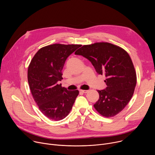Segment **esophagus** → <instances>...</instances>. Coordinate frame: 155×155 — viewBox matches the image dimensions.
<instances>
[{
  "label": "esophagus",
  "instance_id": "obj_1",
  "mask_svg": "<svg viewBox=\"0 0 155 155\" xmlns=\"http://www.w3.org/2000/svg\"><path fill=\"white\" fill-rule=\"evenodd\" d=\"M87 90H80V92L83 93H87Z\"/></svg>",
  "mask_w": 155,
  "mask_h": 155
}]
</instances>
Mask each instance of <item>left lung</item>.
Returning <instances> with one entry per match:
<instances>
[{
    "mask_svg": "<svg viewBox=\"0 0 155 155\" xmlns=\"http://www.w3.org/2000/svg\"><path fill=\"white\" fill-rule=\"evenodd\" d=\"M89 60L97 74L104 75L107 87L97 90L99 100L94 104L103 117H113L124 108L134 94L137 77L129 54L107 42L83 45L75 53Z\"/></svg>",
    "mask_w": 155,
    "mask_h": 155,
    "instance_id": "left-lung-1",
    "label": "left lung"
}]
</instances>
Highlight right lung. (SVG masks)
I'll return each mask as SVG.
<instances>
[{
    "label": "right lung",
    "instance_id": "1",
    "mask_svg": "<svg viewBox=\"0 0 155 155\" xmlns=\"http://www.w3.org/2000/svg\"><path fill=\"white\" fill-rule=\"evenodd\" d=\"M81 45L56 43L40 48L28 67V80L33 98L41 112L50 120L67 117L79 94L58 84L67 58Z\"/></svg>",
    "mask_w": 155,
    "mask_h": 155
}]
</instances>
